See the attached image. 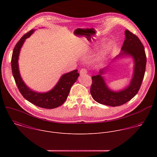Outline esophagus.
Here are the masks:
<instances>
[{"mask_svg": "<svg viewBox=\"0 0 157 157\" xmlns=\"http://www.w3.org/2000/svg\"><path fill=\"white\" fill-rule=\"evenodd\" d=\"M87 72V70L86 68H82L80 71V75H84L86 74Z\"/></svg>", "mask_w": 157, "mask_h": 157, "instance_id": "obj_1", "label": "esophagus"}]
</instances>
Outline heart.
Masks as SVG:
<instances>
[{
  "instance_id": "obj_1",
  "label": "heart",
  "mask_w": 157,
  "mask_h": 157,
  "mask_svg": "<svg viewBox=\"0 0 157 157\" xmlns=\"http://www.w3.org/2000/svg\"><path fill=\"white\" fill-rule=\"evenodd\" d=\"M109 50H110V47H106V48H105V49L104 50V51L102 52V55L103 56H105V55H106L108 53V52H109Z\"/></svg>"
}]
</instances>
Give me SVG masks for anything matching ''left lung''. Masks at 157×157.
I'll return each mask as SVG.
<instances>
[{
	"label": "left lung",
	"mask_w": 157,
	"mask_h": 157,
	"mask_svg": "<svg viewBox=\"0 0 157 157\" xmlns=\"http://www.w3.org/2000/svg\"><path fill=\"white\" fill-rule=\"evenodd\" d=\"M125 39L121 50L123 51L119 56L130 55L135 61L134 72L130 85L122 91L115 92L109 89L101 75L92 77V84L90 92L93 98L98 103L109 106H119L132 99L139 92L144 78L147 57L144 45L137 35L128 30L125 32Z\"/></svg>",
	"instance_id": "left-lung-1"
}]
</instances>
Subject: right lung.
Listing matches in <instances>:
<instances>
[{
	"mask_svg": "<svg viewBox=\"0 0 157 157\" xmlns=\"http://www.w3.org/2000/svg\"><path fill=\"white\" fill-rule=\"evenodd\" d=\"M33 32V30H31L25 33L15 44L11 59L12 75L20 93L25 99L40 107L54 109L61 105L65 102L71 86L76 81L79 74L76 70L63 75L55 87L48 93H38L29 89L20 77L18 59L21 46L25 39L29 38Z\"/></svg>",
	"mask_w": 157,
	"mask_h": 157,
	"instance_id": "add662e5",
	"label": "right lung"
}]
</instances>
